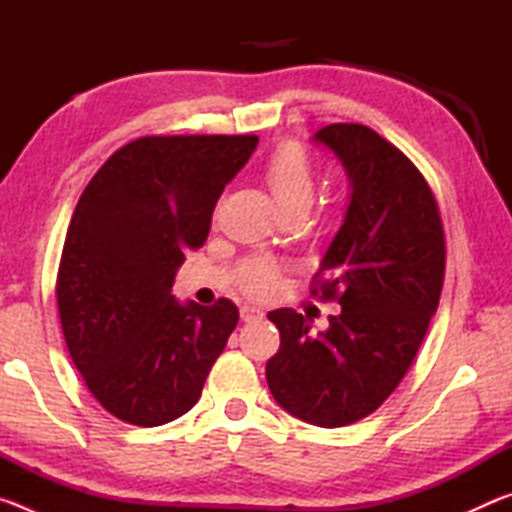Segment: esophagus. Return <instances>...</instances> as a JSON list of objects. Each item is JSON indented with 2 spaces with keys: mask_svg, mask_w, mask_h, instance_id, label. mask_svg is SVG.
I'll list each match as a JSON object with an SVG mask.
<instances>
[{
  "mask_svg": "<svg viewBox=\"0 0 512 512\" xmlns=\"http://www.w3.org/2000/svg\"><path fill=\"white\" fill-rule=\"evenodd\" d=\"M239 314H241V320H244V323H253V320L264 318V311L259 307H253V305H244L239 309Z\"/></svg>",
  "mask_w": 512,
  "mask_h": 512,
  "instance_id": "esophagus-1",
  "label": "esophagus"
}]
</instances>
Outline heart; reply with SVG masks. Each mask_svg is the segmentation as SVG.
Instances as JSON below:
<instances>
[{
    "mask_svg": "<svg viewBox=\"0 0 512 512\" xmlns=\"http://www.w3.org/2000/svg\"><path fill=\"white\" fill-rule=\"evenodd\" d=\"M266 185L271 189L280 212L287 214H307L314 203V167H311L309 155L302 151V146L287 142L277 149L264 171ZM275 262L268 259H253L239 273V284L250 296H264L273 289L277 280Z\"/></svg>",
    "mask_w": 512,
    "mask_h": 512,
    "instance_id": "b5f03b06",
    "label": "heart"
}]
</instances>
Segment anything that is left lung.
<instances>
[{"label": "left lung", "instance_id": "1", "mask_svg": "<svg viewBox=\"0 0 512 512\" xmlns=\"http://www.w3.org/2000/svg\"><path fill=\"white\" fill-rule=\"evenodd\" d=\"M311 140L350 180L348 210L316 273L320 298H339L341 314L311 334L298 311H271L280 350L266 381L284 411L334 429L377 411L409 370L443 291L445 235L427 180L372 128L332 124Z\"/></svg>", "mask_w": 512, "mask_h": 512}]
</instances>
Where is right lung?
Here are the masks:
<instances>
[{"instance_id": "right-lung-1", "label": "right lung", "mask_w": 512, "mask_h": 512, "mask_svg": "<svg viewBox=\"0 0 512 512\" xmlns=\"http://www.w3.org/2000/svg\"><path fill=\"white\" fill-rule=\"evenodd\" d=\"M257 142L140 137L110 155L76 203L56 282L60 325L76 370L115 418L160 427L201 397L239 309L225 298L180 302L171 287Z\"/></svg>"}]
</instances>
